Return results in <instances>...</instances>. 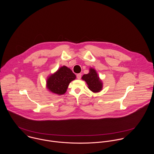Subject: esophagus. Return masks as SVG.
<instances>
[{
	"instance_id": "esophagus-1",
	"label": "esophagus",
	"mask_w": 154,
	"mask_h": 154,
	"mask_svg": "<svg viewBox=\"0 0 154 154\" xmlns=\"http://www.w3.org/2000/svg\"><path fill=\"white\" fill-rule=\"evenodd\" d=\"M81 76H82V74H81V73H78V74H77V75H76V77H77V78H78V79H80L81 78Z\"/></svg>"
}]
</instances>
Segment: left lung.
<instances>
[{
  "label": "left lung",
  "mask_w": 154,
  "mask_h": 154,
  "mask_svg": "<svg viewBox=\"0 0 154 154\" xmlns=\"http://www.w3.org/2000/svg\"><path fill=\"white\" fill-rule=\"evenodd\" d=\"M82 79L84 80L87 85L88 88L94 92H97L101 91L103 88V84L98 76V75L94 69H89V73L82 76Z\"/></svg>",
  "instance_id": "left-lung-1"
}]
</instances>
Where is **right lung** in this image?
I'll list each match as a JSON object with an SVG mask.
<instances>
[{
  "mask_svg": "<svg viewBox=\"0 0 154 154\" xmlns=\"http://www.w3.org/2000/svg\"><path fill=\"white\" fill-rule=\"evenodd\" d=\"M75 78V75L69 68L63 66L48 78L47 87L53 93L62 95L66 92L70 82Z\"/></svg>",
  "mask_w": 154,
  "mask_h": 154,
  "instance_id": "1",
  "label": "right lung"
}]
</instances>
